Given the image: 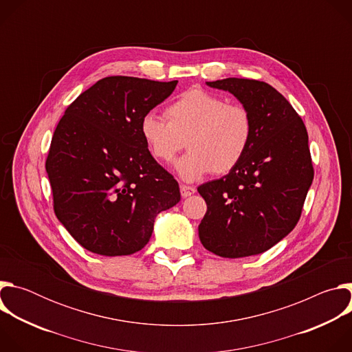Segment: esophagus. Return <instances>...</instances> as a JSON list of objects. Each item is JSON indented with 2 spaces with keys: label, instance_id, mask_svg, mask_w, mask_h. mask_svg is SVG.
<instances>
[{
  "label": "esophagus",
  "instance_id": "1",
  "mask_svg": "<svg viewBox=\"0 0 352 352\" xmlns=\"http://www.w3.org/2000/svg\"><path fill=\"white\" fill-rule=\"evenodd\" d=\"M179 189H181L182 197H188V196H190V195H193L196 192V189L193 186H189V185H181Z\"/></svg>",
  "mask_w": 352,
  "mask_h": 352
}]
</instances>
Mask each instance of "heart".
I'll use <instances>...</instances> for the list:
<instances>
[{"label": "heart", "instance_id": "heart-1", "mask_svg": "<svg viewBox=\"0 0 352 352\" xmlns=\"http://www.w3.org/2000/svg\"><path fill=\"white\" fill-rule=\"evenodd\" d=\"M166 118L147 113L140 120V135L150 155L162 163L171 162L186 143L189 152L175 163L185 181L234 170L254 135L252 114L246 107L228 104L200 87L184 91L166 109Z\"/></svg>", "mask_w": 352, "mask_h": 352}]
</instances>
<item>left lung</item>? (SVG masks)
<instances>
[{"label": "left lung", "mask_w": 352, "mask_h": 352, "mask_svg": "<svg viewBox=\"0 0 352 352\" xmlns=\"http://www.w3.org/2000/svg\"><path fill=\"white\" fill-rule=\"evenodd\" d=\"M206 85L239 100L252 114L254 135L234 170L197 188L208 205L199 238L221 258L259 255L287 236L302 213L314 181L308 132L266 82L227 78Z\"/></svg>", "instance_id": "8db88e82"}]
</instances>
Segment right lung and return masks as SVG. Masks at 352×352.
Segmentation results:
<instances>
[{
    "instance_id": "1",
    "label": "right lung",
    "mask_w": 352,
    "mask_h": 352,
    "mask_svg": "<svg viewBox=\"0 0 352 352\" xmlns=\"http://www.w3.org/2000/svg\"><path fill=\"white\" fill-rule=\"evenodd\" d=\"M177 83L103 78L60 120L45 160L54 212L90 252H138L152 236L156 216L181 200L178 182L150 155L139 129Z\"/></svg>"
}]
</instances>
